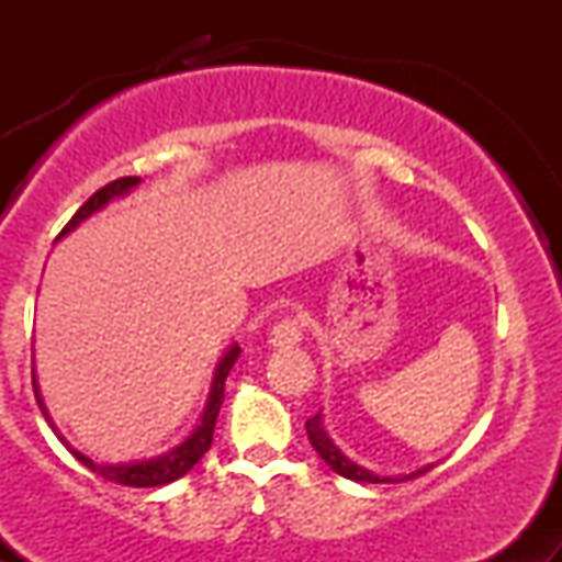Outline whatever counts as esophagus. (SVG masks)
Instances as JSON below:
<instances>
[{"label":"esophagus","mask_w":562,"mask_h":562,"mask_svg":"<svg viewBox=\"0 0 562 562\" xmlns=\"http://www.w3.org/2000/svg\"><path fill=\"white\" fill-rule=\"evenodd\" d=\"M301 338H303V322H301V317H295V314L282 317L272 330V346H280V348H290V346L301 344Z\"/></svg>","instance_id":"esophagus-1"}]
</instances>
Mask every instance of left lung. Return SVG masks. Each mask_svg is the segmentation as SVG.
Wrapping results in <instances>:
<instances>
[{
    "instance_id": "obj_1",
    "label": "left lung",
    "mask_w": 562,
    "mask_h": 562,
    "mask_svg": "<svg viewBox=\"0 0 562 562\" xmlns=\"http://www.w3.org/2000/svg\"><path fill=\"white\" fill-rule=\"evenodd\" d=\"M306 434H308V441H312V447L317 449V454L322 457V460L327 462V468H330L333 473L344 475V479H348V481H359V483H391V481L396 483V481H412V479H420V475H425L430 468H434V465H428V468H423V470H415V473L402 475V479H389V475H375V473H370V470L353 465L351 460H346V457L340 454V451L333 447V441H330V438H327L325 430H322L319 415L308 417V420H306Z\"/></svg>"
}]
</instances>
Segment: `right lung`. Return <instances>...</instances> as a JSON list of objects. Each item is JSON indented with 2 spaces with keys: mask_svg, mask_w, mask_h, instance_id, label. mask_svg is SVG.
Listing matches in <instances>:
<instances>
[{
  "mask_svg": "<svg viewBox=\"0 0 562 562\" xmlns=\"http://www.w3.org/2000/svg\"><path fill=\"white\" fill-rule=\"evenodd\" d=\"M137 182H139L137 177H121V179H113V182H108L105 187H100V190H97L94 195L89 198L87 203H83L74 216H70V222L66 224V227H63L60 235H66V232L74 229L76 224L83 222V218H87V216H92L97 209H102V205L108 203V200H113L115 195H124V192L132 190V187L137 184ZM237 357H240V348L232 346L229 351H227V357H224L222 364H218L216 378H214V389H211L209 406H205L203 420H200L195 434L187 438L182 447H177L173 451H169V454L158 457V460H150V462H134V465H97V462L89 460V457H83L81 451L70 449L68 443L63 441V436L55 430V425H53V420H49L47 409H44L42 396H38V389H36V380H34V396H36L38 409H42V415L47 417L49 428L55 430V436L60 438L63 443H66V447L70 449V454H74L83 468H89V470H92V473L102 475V479H105V481L121 483V486H134V488L164 486V483H171V481L182 479L184 473H190L192 465H195L200 457H203L205 451L211 449V443H214L216 417H218V409H222V402H224V383H227V375H229L232 364H235ZM31 378H34V375H31Z\"/></svg>",
  "mask_w": 562,
  "mask_h": 562,
  "instance_id": "right-lung-1",
  "label": "right lung"
}]
</instances>
